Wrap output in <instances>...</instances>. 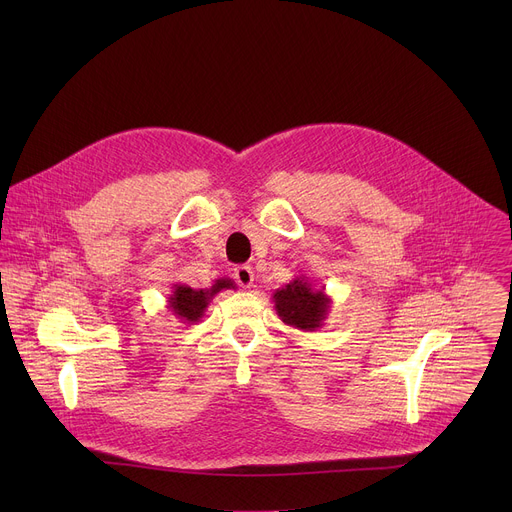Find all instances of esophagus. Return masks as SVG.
Wrapping results in <instances>:
<instances>
[{
    "label": "esophagus",
    "mask_w": 512,
    "mask_h": 512,
    "mask_svg": "<svg viewBox=\"0 0 512 512\" xmlns=\"http://www.w3.org/2000/svg\"><path fill=\"white\" fill-rule=\"evenodd\" d=\"M235 279L241 287H251L253 285V279H255V273H253V267L251 265H239L235 267Z\"/></svg>",
    "instance_id": "34e87169"
}]
</instances>
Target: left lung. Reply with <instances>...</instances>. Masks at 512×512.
<instances>
[{
  "mask_svg": "<svg viewBox=\"0 0 512 512\" xmlns=\"http://www.w3.org/2000/svg\"><path fill=\"white\" fill-rule=\"evenodd\" d=\"M271 300L283 324L304 332L320 330L332 306V298L326 294L324 287L316 289L306 275H300L287 285L275 289Z\"/></svg>",
  "mask_w": 512,
  "mask_h": 512,
  "instance_id": "1",
  "label": "left lung"
}]
</instances>
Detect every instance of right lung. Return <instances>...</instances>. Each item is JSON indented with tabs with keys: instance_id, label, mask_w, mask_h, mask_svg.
I'll return each instance as SVG.
<instances>
[{
	"instance_id": "right-lung-1",
	"label": "right lung",
	"mask_w": 512,
	"mask_h": 512,
	"mask_svg": "<svg viewBox=\"0 0 512 512\" xmlns=\"http://www.w3.org/2000/svg\"><path fill=\"white\" fill-rule=\"evenodd\" d=\"M235 287L233 279L223 277L216 279L210 287L206 289H192L184 283H174L172 285V294L168 298V310L180 318V322L184 324H196L200 322V318L204 316L208 304L212 302V298L218 294L221 289H231Z\"/></svg>"
}]
</instances>
